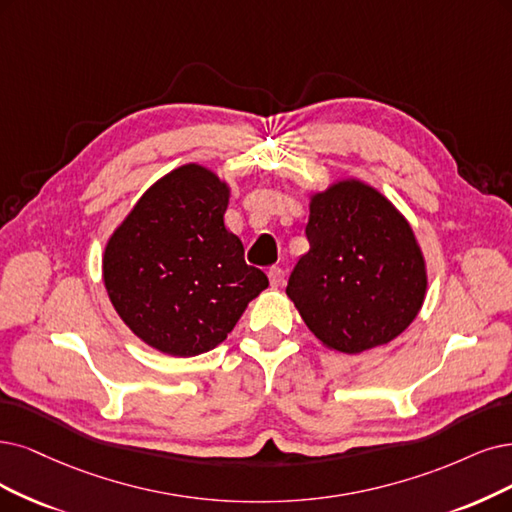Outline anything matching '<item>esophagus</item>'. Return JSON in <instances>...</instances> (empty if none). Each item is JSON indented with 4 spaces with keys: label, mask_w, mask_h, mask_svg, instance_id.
Masks as SVG:
<instances>
[{
    "label": "esophagus",
    "mask_w": 512,
    "mask_h": 512,
    "mask_svg": "<svg viewBox=\"0 0 512 512\" xmlns=\"http://www.w3.org/2000/svg\"><path fill=\"white\" fill-rule=\"evenodd\" d=\"M268 278H270V285L276 289L282 285V280H285V272H282L278 266H274L268 270Z\"/></svg>",
    "instance_id": "esophagus-1"
}]
</instances>
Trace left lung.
Here are the masks:
<instances>
[{"label":"left lung","mask_w":512,"mask_h":512,"mask_svg":"<svg viewBox=\"0 0 512 512\" xmlns=\"http://www.w3.org/2000/svg\"><path fill=\"white\" fill-rule=\"evenodd\" d=\"M310 251L293 270L287 297L331 352L361 354L399 337L428 291L422 246L407 217L356 177L308 192Z\"/></svg>","instance_id":"1"}]
</instances>
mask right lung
<instances>
[{"label": "right lung", "instance_id": "right-lung-1", "mask_svg": "<svg viewBox=\"0 0 512 512\" xmlns=\"http://www.w3.org/2000/svg\"><path fill=\"white\" fill-rule=\"evenodd\" d=\"M230 196L213 168L187 162L151 183L109 236L105 291L149 348L177 358L213 350L268 289L223 223Z\"/></svg>", "mask_w": 512, "mask_h": 512}]
</instances>
